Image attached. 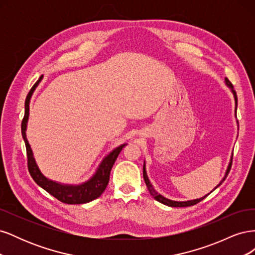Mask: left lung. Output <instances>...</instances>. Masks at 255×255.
<instances>
[{"label": "left lung", "instance_id": "obj_1", "mask_svg": "<svg viewBox=\"0 0 255 255\" xmlns=\"http://www.w3.org/2000/svg\"><path fill=\"white\" fill-rule=\"evenodd\" d=\"M226 84H227V86L231 89V91H232V94H233V96H234V100H235V111L237 110V96H236V91L234 90V88H233V85L231 84V82L226 78ZM232 158H233V153H232V156H231V159H230V163H229V166H228V169H227V171H226V174H225V176L222 177V180L220 181V183L217 185V186H216L213 190H215L216 188L217 187H219L220 185L223 183V181H225L226 179H227V176H228V174H229V172H230V169H231V166H232ZM143 179H144V182H145V185H146V187H148V190L150 191V194H151V196L156 200V201H158V202H160V203H163V204H165V205H168V206H171V207H186V206H191V205H195V204H197V203H199L200 201H202V200L204 199V198H206L208 195L211 194V192L213 191H211L210 194H207L206 196H204V197H202V198H200V199H195V200H189V201H173V200H170V199H167V198H165L164 196H161L160 194H158V192L154 189V187L152 186V184L150 183V180H149V177H148V175H146V171H145V163H143Z\"/></svg>", "mask_w": 255, "mask_h": 255}]
</instances>
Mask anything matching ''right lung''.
Returning <instances> with one entry per match:
<instances>
[{
	"instance_id": "right-lung-1",
	"label": "right lung",
	"mask_w": 255,
	"mask_h": 255,
	"mask_svg": "<svg viewBox=\"0 0 255 255\" xmlns=\"http://www.w3.org/2000/svg\"><path fill=\"white\" fill-rule=\"evenodd\" d=\"M41 80H42V75L40 76V79L35 83L32 89H30L28 92L25 100L24 118H23L22 125H21L22 137L26 146L27 167H28L29 174L33 177V180L37 183V185H39L41 188H43L45 191H48L50 195L55 197L61 202L67 203V204L88 203L92 201V200L99 198L102 195V192L105 190L107 184H109V181H110L111 170L115 164V161L117 159L121 150L125 148L128 143H123L117 146V148H115L109 155H106L102 159L95 174L92 175L88 181L84 182L82 184H78V185L63 184V183H58L56 181L50 180L47 176H44L36 163L32 148H30L29 142L26 138V127H27L28 115H29L30 98H32L36 87L39 85Z\"/></svg>"
}]
</instances>
